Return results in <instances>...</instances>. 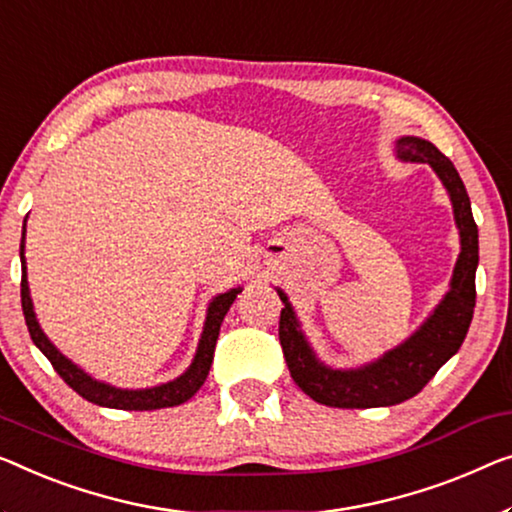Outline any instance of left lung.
<instances>
[{
    "instance_id": "8db88e82",
    "label": "left lung",
    "mask_w": 512,
    "mask_h": 512,
    "mask_svg": "<svg viewBox=\"0 0 512 512\" xmlns=\"http://www.w3.org/2000/svg\"><path fill=\"white\" fill-rule=\"evenodd\" d=\"M395 156L404 163H427L444 183L453 204L455 227L460 232L451 287L425 322L400 342L370 363L356 368H333L324 363L305 338L294 305L287 294L276 287L285 308L280 312V345L289 375L305 395L326 407L370 409L393 407L423 391L448 358L457 354L467 338L476 305V269H478V227L471 213L467 188L455 165L432 142L416 135L395 140Z\"/></svg>"
}]
</instances>
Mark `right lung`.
I'll use <instances>...</instances> for the list:
<instances>
[{"mask_svg":"<svg viewBox=\"0 0 512 512\" xmlns=\"http://www.w3.org/2000/svg\"><path fill=\"white\" fill-rule=\"evenodd\" d=\"M25 234H27V218L22 225V241H20V264H22V282H20V299H22V312H25V322L29 335H32L34 345L41 349L43 356L52 363V368L57 370V375L73 388L75 393L82 398L98 404V407H110V409H128V411H151V409H165V407H177L200 391L213 363V352H216V340L220 333V324L234 303L236 294L243 287H232L225 294L213 296L207 308V319H204V329L197 342L195 356L186 372H181L177 379L165 381V384L151 386V388H117L105 381H98L75 365L71 358L64 356L59 349L52 345V340L43 333L41 324H38L32 294H29V282H27V259H25Z\"/></svg>","mask_w":512,"mask_h":512,"instance_id":"obj_1","label":"right lung"}]
</instances>
